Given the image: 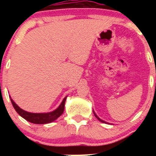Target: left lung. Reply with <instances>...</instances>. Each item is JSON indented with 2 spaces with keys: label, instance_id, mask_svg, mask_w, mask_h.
I'll use <instances>...</instances> for the list:
<instances>
[{
  "label": "left lung",
  "instance_id": "obj_1",
  "mask_svg": "<svg viewBox=\"0 0 156 156\" xmlns=\"http://www.w3.org/2000/svg\"><path fill=\"white\" fill-rule=\"evenodd\" d=\"M94 114L95 117H96V118H98V120H100V121H101V122H105V123H106V122H105V121H104V120H101V119H100V118H98V115H96V114H95V113H94Z\"/></svg>",
  "mask_w": 156,
  "mask_h": 156
}]
</instances>
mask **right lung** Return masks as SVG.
<instances>
[{
	"mask_svg": "<svg viewBox=\"0 0 156 156\" xmlns=\"http://www.w3.org/2000/svg\"><path fill=\"white\" fill-rule=\"evenodd\" d=\"M66 98L67 97L63 99L61 105L58 106V108L51 112H48V113H32V112H29L24 111L23 109L19 108V106L14 102V101L12 98H11V101H12V105L18 112V114L21 115L23 118H24L26 120L29 121L32 123H35V124H45V123H49V122L55 121L63 113Z\"/></svg>",
	"mask_w": 156,
	"mask_h": 156,
	"instance_id": "obj_1",
	"label": "right lung"
}]
</instances>
